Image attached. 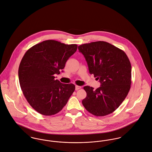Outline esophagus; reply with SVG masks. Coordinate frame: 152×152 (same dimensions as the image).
Instances as JSON below:
<instances>
[{
	"instance_id": "1",
	"label": "esophagus",
	"mask_w": 152,
	"mask_h": 152,
	"mask_svg": "<svg viewBox=\"0 0 152 152\" xmlns=\"http://www.w3.org/2000/svg\"><path fill=\"white\" fill-rule=\"evenodd\" d=\"M81 88V86H78V85L75 86V90H78V89H80Z\"/></svg>"
}]
</instances>
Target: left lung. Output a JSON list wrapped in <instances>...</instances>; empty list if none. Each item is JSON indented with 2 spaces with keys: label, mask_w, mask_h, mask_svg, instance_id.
Here are the masks:
<instances>
[{
  "label": "left lung",
  "mask_w": 152,
  "mask_h": 152,
  "mask_svg": "<svg viewBox=\"0 0 152 152\" xmlns=\"http://www.w3.org/2000/svg\"><path fill=\"white\" fill-rule=\"evenodd\" d=\"M89 71L99 80L94 90L83 87L86 97L82 101L86 110L95 116H105L115 110L127 96L131 84V65L124 52L110 43L93 42L78 46Z\"/></svg>",
  "instance_id": "8db88e82"
}]
</instances>
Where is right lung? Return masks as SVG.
<instances>
[{"label": "right lung", "instance_id": "obj_1", "mask_svg": "<svg viewBox=\"0 0 152 152\" xmlns=\"http://www.w3.org/2000/svg\"><path fill=\"white\" fill-rule=\"evenodd\" d=\"M77 45H66L47 40L29 49L18 68L21 89L28 103L44 115H52L61 110L74 92L72 83H63L55 80L64 68Z\"/></svg>", "mask_w": 152, "mask_h": 152}]
</instances>
